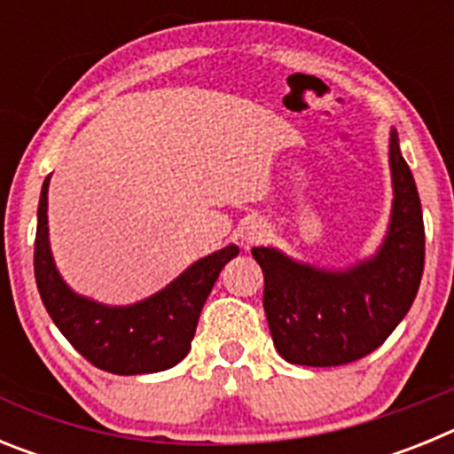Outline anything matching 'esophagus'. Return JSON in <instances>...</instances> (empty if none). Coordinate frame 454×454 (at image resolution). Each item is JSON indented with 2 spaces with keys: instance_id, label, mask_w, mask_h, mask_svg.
<instances>
[{
  "instance_id": "obj_1",
  "label": "esophagus",
  "mask_w": 454,
  "mask_h": 454,
  "mask_svg": "<svg viewBox=\"0 0 454 454\" xmlns=\"http://www.w3.org/2000/svg\"><path fill=\"white\" fill-rule=\"evenodd\" d=\"M266 224H263L262 220H250V223L243 227V231H240V239H243L246 246H252L256 240H262L263 236H266Z\"/></svg>"
}]
</instances>
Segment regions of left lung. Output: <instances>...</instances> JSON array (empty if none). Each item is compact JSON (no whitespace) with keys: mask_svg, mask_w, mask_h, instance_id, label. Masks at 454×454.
Returning <instances> with one entry per match:
<instances>
[{"mask_svg":"<svg viewBox=\"0 0 454 454\" xmlns=\"http://www.w3.org/2000/svg\"><path fill=\"white\" fill-rule=\"evenodd\" d=\"M391 223L371 259L343 270L252 247L263 270V309L277 352L300 366H343L382 346L411 309L425 263V227L398 131L388 138Z\"/></svg>","mask_w":454,"mask_h":454,"instance_id":"obj_1","label":"left lung"}]
</instances>
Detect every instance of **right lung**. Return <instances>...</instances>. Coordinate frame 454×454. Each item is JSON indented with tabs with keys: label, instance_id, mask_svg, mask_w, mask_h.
<instances>
[{
	"label": "right lung",
	"instance_id": "add662e5",
	"mask_svg": "<svg viewBox=\"0 0 454 454\" xmlns=\"http://www.w3.org/2000/svg\"><path fill=\"white\" fill-rule=\"evenodd\" d=\"M47 191L38 202L34 270L47 314L92 366L114 375H143L177 366L191 350L200 314L224 263L239 254L227 246L188 266L166 288L127 307H108L72 291L56 270L47 227Z\"/></svg>",
	"mask_w": 454,
	"mask_h": 454
}]
</instances>
